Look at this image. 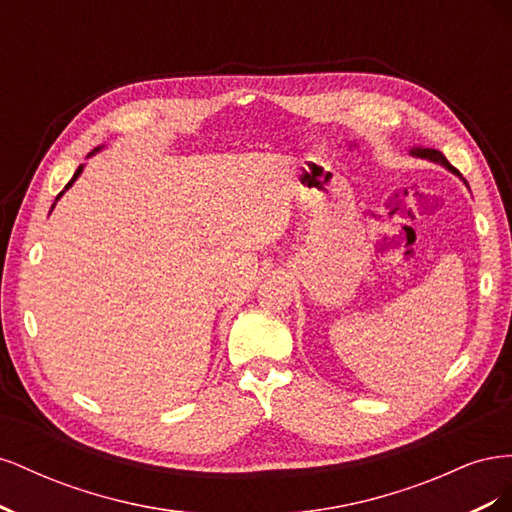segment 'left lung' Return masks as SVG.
I'll return each instance as SVG.
<instances>
[{"mask_svg": "<svg viewBox=\"0 0 512 512\" xmlns=\"http://www.w3.org/2000/svg\"><path fill=\"white\" fill-rule=\"evenodd\" d=\"M410 153H412L414 158H423V160H429V162H436V164L444 166L446 170H451V173H453V175H457V177H459L463 183H466V188H468V181L461 177V173H459V170H457L455 166L448 164V160L442 156V153H440L438 149H429V147H421V145H416V147H412V151H410Z\"/></svg>", "mask_w": 512, "mask_h": 512, "instance_id": "left-lung-1", "label": "left lung"}]
</instances>
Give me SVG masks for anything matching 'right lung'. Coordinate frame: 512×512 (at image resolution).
<instances>
[{"mask_svg":"<svg viewBox=\"0 0 512 512\" xmlns=\"http://www.w3.org/2000/svg\"><path fill=\"white\" fill-rule=\"evenodd\" d=\"M100 149H102V147H96V149H94V151H91V153H89V156H87V158H91V156H94V153H98V151H100ZM83 168H85V164H81V166H79V168H76V173H74V175H72V179H70V181H68V185H66V188H64V190H61V192H59V194H57V198H55V203H53V207H51V211H53V209H55V205H57V200H59V198H61V196H64V194H66V192H68V190H70V188H72V185H74V181H76V179H79V177H81V173H83Z\"/></svg>","mask_w":512,"mask_h":512,"instance_id":"obj_1","label":"right lung"}]
</instances>
